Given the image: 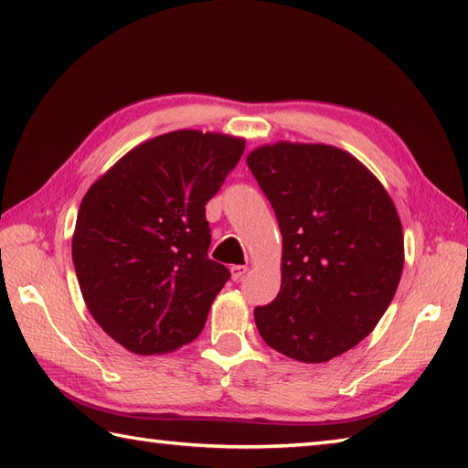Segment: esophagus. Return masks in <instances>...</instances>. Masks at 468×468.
Returning <instances> with one entry per match:
<instances>
[{
	"label": "esophagus",
	"instance_id": "obj_1",
	"mask_svg": "<svg viewBox=\"0 0 468 468\" xmlns=\"http://www.w3.org/2000/svg\"><path fill=\"white\" fill-rule=\"evenodd\" d=\"M247 271H250V267H247V265H233L231 267V277L235 282H239Z\"/></svg>",
	"mask_w": 468,
	"mask_h": 468
}]
</instances>
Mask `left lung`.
Returning <instances> with one entry per match:
<instances>
[{"instance_id": "left-lung-1", "label": "left lung", "mask_w": 468, "mask_h": 468, "mask_svg": "<svg viewBox=\"0 0 468 468\" xmlns=\"http://www.w3.org/2000/svg\"><path fill=\"white\" fill-rule=\"evenodd\" d=\"M283 237L282 287L255 307L267 346L320 364L380 322L404 265L402 225L382 183L350 153L277 143L247 156Z\"/></svg>"}]
</instances>
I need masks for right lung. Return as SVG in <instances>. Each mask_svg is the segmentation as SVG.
Segmentation results:
<instances>
[{"mask_svg":"<svg viewBox=\"0 0 468 468\" xmlns=\"http://www.w3.org/2000/svg\"><path fill=\"white\" fill-rule=\"evenodd\" d=\"M245 151L243 138L175 131L126 153L88 188L72 260L96 324L141 356L193 342L229 282L208 260L205 205Z\"/></svg>","mask_w":468,"mask_h":468,"instance_id":"obj_1","label":"right lung"}]
</instances>
